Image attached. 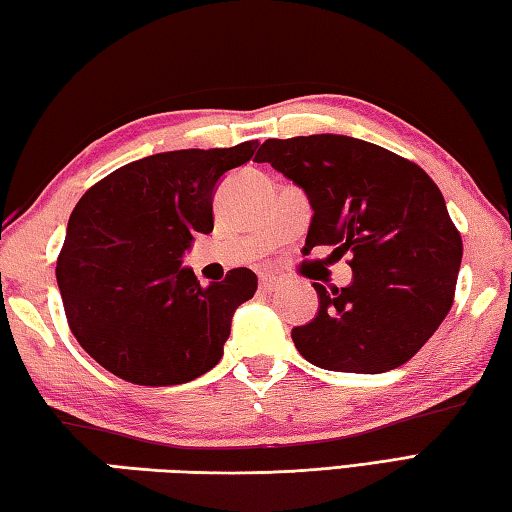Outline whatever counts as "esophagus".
I'll return each instance as SVG.
<instances>
[{
	"label": "esophagus",
	"mask_w": 512,
	"mask_h": 512,
	"mask_svg": "<svg viewBox=\"0 0 512 512\" xmlns=\"http://www.w3.org/2000/svg\"><path fill=\"white\" fill-rule=\"evenodd\" d=\"M258 285L263 292H274V289L278 287V278L274 274H260Z\"/></svg>",
	"instance_id": "34e87169"
}]
</instances>
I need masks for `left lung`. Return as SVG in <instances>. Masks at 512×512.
Segmentation results:
<instances>
[{
  "instance_id": "left-lung-1",
  "label": "left lung",
  "mask_w": 512,
  "mask_h": 512,
  "mask_svg": "<svg viewBox=\"0 0 512 512\" xmlns=\"http://www.w3.org/2000/svg\"><path fill=\"white\" fill-rule=\"evenodd\" d=\"M256 162L305 191V247L350 256L352 283L318 294V312L292 330L305 361L332 372L381 374L417 354L450 312L461 236L426 171L372 142L336 133L267 140Z\"/></svg>"
}]
</instances>
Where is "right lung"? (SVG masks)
<instances>
[{
	"label": "right lung",
	"mask_w": 512,
	"mask_h": 512,
	"mask_svg": "<svg viewBox=\"0 0 512 512\" xmlns=\"http://www.w3.org/2000/svg\"><path fill=\"white\" fill-rule=\"evenodd\" d=\"M256 147L156 153L115 169L77 202L55 276L73 336L104 370L138 385H178L220 361L236 307L258 278L236 267L202 287L180 265L194 236L214 229L220 178Z\"/></svg>",
	"instance_id": "right-lung-1"
}]
</instances>
